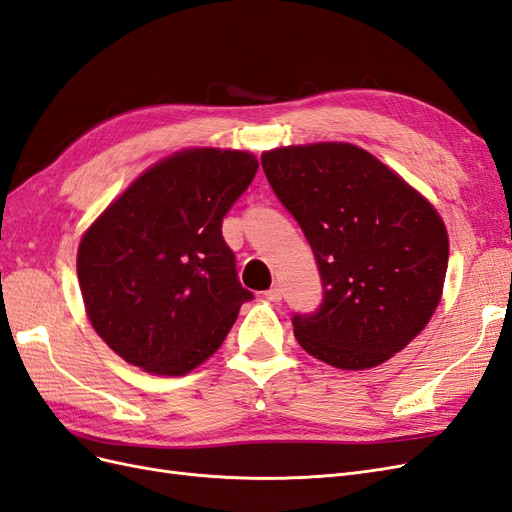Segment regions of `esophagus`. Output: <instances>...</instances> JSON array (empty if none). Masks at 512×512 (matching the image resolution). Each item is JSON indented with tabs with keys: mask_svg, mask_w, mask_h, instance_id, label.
<instances>
[{
	"mask_svg": "<svg viewBox=\"0 0 512 512\" xmlns=\"http://www.w3.org/2000/svg\"><path fill=\"white\" fill-rule=\"evenodd\" d=\"M265 297L271 301V303H280L282 301V288L280 286H273L265 292Z\"/></svg>",
	"mask_w": 512,
	"mask_h": 512,
	"instance_id": "1",
	"label": "esophagus"
}]
</instances>
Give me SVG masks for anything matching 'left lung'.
I'll use <instances>...</instances> for the list:
<instances>
[{"mask_svg":"<svg viewBox=\"0 0 512 512\" xmlns=\"http://www.w3.org/2000/svg\"><path fill=\"white\" fill-rule=\"evenodd\" d=\"M271 188L312 245L324 301L294 316V337L337 369L376 367L404 350L442 299L448 232L438 209L352 143L262 153Z\"/></svg>","mask_w":512,"mask_h":512,"instance_id":"8db88e82","label":"left lung"}]
</instances>
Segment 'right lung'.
Returning <instances> with one entry per match:
<instances>
[{"label": "right lung", "instance_id": "obj_1", "mask_svg": "<svg viewBox=\"0 0 512 512\" xmlns=\"http://www.w3.org/2000/svg\"><path fill=\"white\" fill-rule=\"evenodd\" d=\"M258 170L254 153L190 147L138 175L83 232L76 273L104 344L153 376H185L252 299L222 218Z\"/></svg>", "mask_w": 512, "mask_h": 512}]
</instances>
